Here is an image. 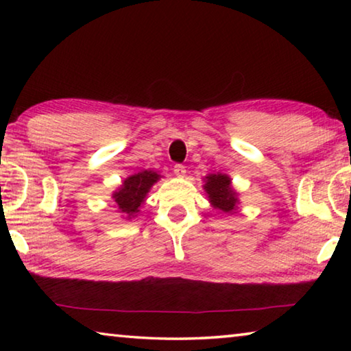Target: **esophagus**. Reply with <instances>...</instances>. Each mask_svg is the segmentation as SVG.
<instances>
[{"mask_svg":"<svg viewBox=\"0 0 351 351\" xmlns=\"http://www.w3.org/2000/svg\"><path fill=\"white\" fill-rule=\"evenodd\" d=\"M173 173L178 178H184V176H186V167H184L182 164H176L175 167H173Z\"/></svg>","mask_w":351,"mask_h":351,"instance_id":"34e87169","label":"esophagus"}]
</instances>
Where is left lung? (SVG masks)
<instances>
[{
	"mask_svg": "<svg viewBox=\"0 0 351 351\" xmlns=\"http://www.w3.org/2000/svg\"><path fill=\"white\" fill-rule=\"evenodd\" d=\"M204 190L213 209L224 213H232L239 204V195L232 189L230 178L224 173H210L204 180Z\"/></svg>",
	"mask_w": 351,
	"mask_h": 351,
	"instance_id": "8db88e82",
	"label": "left lung"
}]
</instances>
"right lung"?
<instances>
[{
    "instance_id": "right-lung-1",
    "label": "right lung",
    "mask_w": 351,
    "mask_h": 351,
    "mask_svg": "<svg viewBox=\"0 0 351 351\" xmlns=\"http://www.w3.org/2000/svg\"><path fill=\"white\" fill-rule=\"evenodd\" d=\"M161 175H158L153 170H144L139 173L128 176L122 186L112 193V199L119 206V212L125 219H132L139 212L141 206L145 203L147 193L154 182H156Z\"/></svg>"
}]
</instances>
